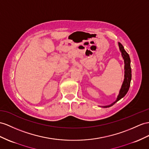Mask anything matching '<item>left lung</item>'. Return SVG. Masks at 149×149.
Listing matches in <instances>:
<instances>
[{
	"mask_svg": "<svg viewBox=\"0 0 149 149\" xmlns=\"http://www.w3.org/2000/svg\"><path fill=\"white\" fill-rule=\"evenodd\" d=\"M118 46H119L120 51L121 53V56L123 57V59L124 60V70H125V74H124V80L123 84H122L121 89L120 90L119 94H118L116 101H114L111 104H109L107 106H101L102 108H109L111 107L113 104L116 103L117 101L120 100L121 98H123L129 90L130 86V82L132 80V70H131V66H130V56L127 53V52L125 50L123 46L120 43L118 42Z\"/></svg>",
	"mask_w": 149,
	"mask_h": 149,
	"instance_id": "obj_1",
	"label": "left lung"
}]
</instances>
